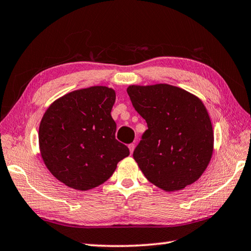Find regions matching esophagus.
<instances>
[{
  "instance_id": "1",
  "label": "esophagus",
  "mask_w": 251,
  "mask_h": 251,
  "mask_svg": "<svg viewBox=\"0 0 251 251\" xmlns=\"http://www.w3.org/2000/svg\"><path fill=\"white\" fill-rule=\"evenodd\" d=\"M128 148H129V151H130V154H132V152H134V150H135V144H130L128 146Z\"/></svg>"
}]
</instances>
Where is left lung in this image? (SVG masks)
<instances>
[{"label":"left lung","instance_id":"obj_1","mask_svg":"<svg viewBox=\"0 0 251 251\" xmlns=\"http://www.w3.org/2000/svg\"><path fill=\"white\" fill-rule=\"evenodd\" d=\"M127 93L148 125L132 154L146 178L169 193L194 184L208 168L214 146L202 101L168 83L130 85Z\"/></svg>","mask_w":251,"mask_h":251}]
</instances>
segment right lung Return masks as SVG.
<instances>
[{"mask_svg": "<svg viewBox=\"0 0 251 251\" xmlns=\"http://www.w3.org/2000/svg\"><path fill=\"white\" fill-rule=\"evenodd\" d=\"M115 90L92 86L74 90L48 107L39 126V149L51 174L76 190L109 179L129 149L115 139L111 116Z\"/></svg>", "mask_w": 251, "mask_h": 251, "instance_id": "add662e5", "label": "right lung"}]
</instances>
